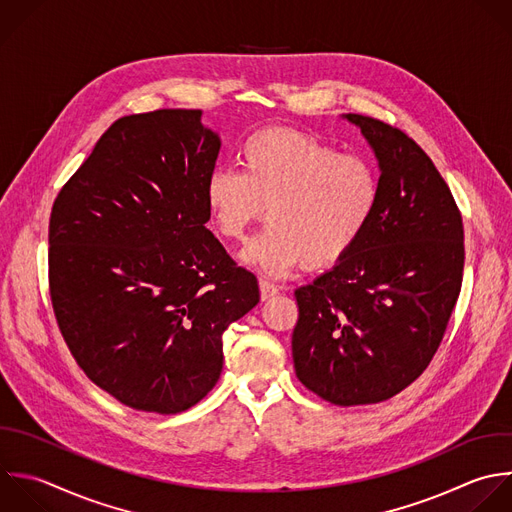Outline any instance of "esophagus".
Instances as JSON below:
<instances>
[{
	"label": "esophagus",
	"mask_w": 512,
	"mask_h": 512,
	"mask_svg": "<svg viewBox=\"0 0 512 512\" xmlns=\"http://www.w3.org/2000/svg\"><path fill=\"white\" fill-rule=\"evenodd\" d=\"M274 294H278V286H274L272 282L260 280V296H262V300H270Z\"/></svg>",
	"instance_id": "obj_1"
}]
</instances>
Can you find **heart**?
<instances>
[{
    "mask_svg": "<svg viewBox=\"0 0 512 512\" xmlns=\"http://www.w3.org/2000/svg\"><path fill=\"white\" fill-rule=\"evenodd\" d=\"M240 158L242 172L216 168L208 176L206 204L216 232L228 240H244L268 208L272 224L242 252V262L266 276H284L304 262L338 264L376 212L374 166L306 132L258 130L242 144Z\"/></svg>",
    "mask_w": 512,
    "mask_h": 512,
    "instance_id": "obj_1",
    "label": "heart"
}]
</instances>
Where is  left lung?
Here are the masks:
<instances>
[{
	"instance_id": "1",
	"label": "left lung",
	"mask_w": 512,
	"mask_h": 512,
	"mask_svg": "<svg viewBox=\"0 0 512 512\" xmlns=\"http://www.w3.org/2000/svg\"><path fill=\"white\" fill-rule=\"evenodd\" d=\"M380 168L376 212L350 254L300 286L298 380L336 406L376 404L430 364L460 294L464 230L450 188L402 130L346 114Z\"/></svg>"
}]
</instances>
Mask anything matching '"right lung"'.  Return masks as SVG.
I'll use <instances>...</instances> for the list:
<instances>
[{"mask_svg":"<svg viewBox=\"0 0 512 512\" xmlns=\"http://www.w3.org/2000/svg\"><path fill=\"white\" fill-rule=\"evenodd\" d=\"M200 110L116 120L60 190L50 296L86 376L122 404L178 414L218 382L224 330L258 280L206 228L220 138Z\"/></svg>","mask_w":512,"mask_h":512,"instance_id":"right-lung-1","label":"right lung"}]
</instances>
